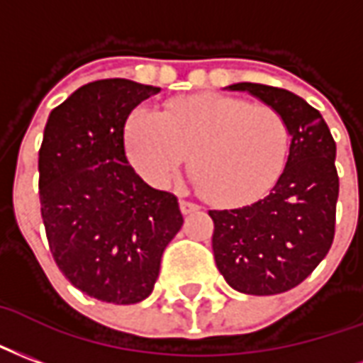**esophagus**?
<instances>
[{
    "instance_id": "1",
    "label": "esophagus",
    "mask_w": 363,
    "mask_h": 363,
    "mask_svg": "<svg viewBox=\"0 0 363 363\" xmlns=\"http://www.w3.org/2000/svg\"><path fill=\"white\" fill-rule=\"evenodd\" d=\"M179 211H182L184 214H191L195 213V211H199V205H195V203H191V201L182 199L179 201Z\"/></svg>"
}]
</instances>
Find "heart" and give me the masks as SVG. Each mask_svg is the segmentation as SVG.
I'll return each instance as SVG.
<instances>
[{
  "mask_svg": "<svg viewBox=\"0 0 363 363\" xmlns=\"http://www.w3.org/2000/svg\"><path fill=\"white\" fill-rule=\"evenodd\" d=\"M129 156L152 185H166L189 158L195 184L232 207L267 191L286 164L290 129L274 106L222 94L174 100L162 113L137 110L127 123Z\"/></svg>",
  "mask_w": 363,
  "mask_h": 363,
  "instance_id": "heart-1",
  "label": "heart"
}]
</instances>
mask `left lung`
<instances>
[{
	"mask_svg": "<svg viewBox=\"0 0 363 363\" xmlns=\"http://www.w3.org/2000/svg\"><path fill=\"white\" fill-rule=\"evenodd\" d=\"M274 106L290 129L286 166L267 197L247 207L208 211L220 274L243 294L286 292L308 279L335 238L337 145L323 116L303 98L259 83L230 84Z\"/></svg>",
	"mask_w": 363,
	"mask_h": 363,
	"instance_id": "obj_1",
	"label": "left lung"
}]
</instances>
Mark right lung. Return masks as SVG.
Returning <instances> with one entry per match:
<instances>
[{
	"instance_id": "add662e5",
	"label": "right lung",
	"mask_w": 363,
	"mask_h": 363,
	"mask_svg": "<svg viewBox=\"0 0 363 363\" xmlns=\"http://www.w3.org/2000/svg\"><path fill=\"white\" fill-rule=\"evenodd\" d=\"M156 92L129 79L84 84L52 110L38 152L55 265L81 292L118 306L149 298L184 224L178 197L145 184L127 162V118Z\"/></svg>"
}]
</instances>
